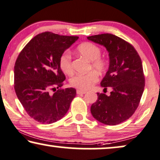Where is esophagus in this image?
<instances>
[{
    "label": "esophagus",
    "mask_w": 160,
    "mask_h": 160,
    "mask_svg": "<svg viewBox=\"0 0 160 160\" xmlns=\"http://www.w3.org/2000/svg\"><path fill=\"white\" fill-rule=\"evenodd\" d=\"M86 93V91L77 90V93H78V94H84V93Z\"/></svg>",
    "instance_id": "34e87169"
}]
</instances>
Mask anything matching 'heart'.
Here are the masks:
<instances>
[{
	"label": "heart",
	"mask_w": 160,
	"mask_h": 160,
	"mask_svg": "<svg viewBox=\"0 0 160 160\" xmlns=\"http://www.w3.org/2000/svg\"><path fill=\"white\" fill-rule=\"evenodd\" d=\"M77 52L91 61L89 69H93L99 74H103L108 68V61L101 57V48L95 44L86 42L77 47ZM59 67L61 69L68 75L73 73L72 57L68 52H64L59 58ZM94 71H91L87 74H76L70 79L69 83L72 87L81 91L90 89L99 80V76Z\"/></svg>",
	"instance_id": "obj_1"
}]
</instances>
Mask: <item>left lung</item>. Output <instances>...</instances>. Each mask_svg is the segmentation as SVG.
Masks as SVG:
<instances>
[{"instance_id": "8db88e82", "label": "left lung", "mask_w": 160, "mask_h": 160, "mask_svg": "<svg viewBox=\"0 0 160 160\" xmlns=\"http://www.w3.org/2000/svg\"><path fill=\"white\" fill-rule=\"evenodd\" d=\"M88 39L105 46L110 66L101 86L111 87L110 96L97 93L91 107L93 118L107 125L129 119L137 110L143 93L145 76L140 55L130 43L111 33L91 36Z\"/></svg>"}]
</instances>
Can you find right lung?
<instances>
[{
    "mask_svg": "<svg viewBox=\"0 0 160 160\" xmlns=\"http://www.w3.org/2000/svg\"><path fill=\"white\" fill-rule=\"evenodd\" d=\"M78 38L44 32L34 37L17 58L14 90L28 116L38 122L60 120L75 97V89L61 88L66 77L59 58Z\"/></svg>",
    "mask_w": 160,
    "mask_h": 160,
    "instance_id": "add662e5",
    "label": "right lung"
}]
</instances>
